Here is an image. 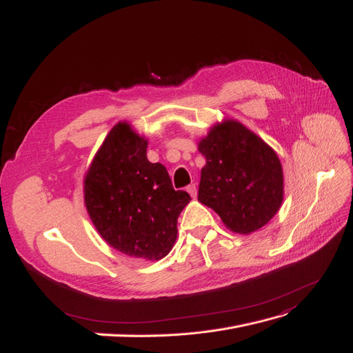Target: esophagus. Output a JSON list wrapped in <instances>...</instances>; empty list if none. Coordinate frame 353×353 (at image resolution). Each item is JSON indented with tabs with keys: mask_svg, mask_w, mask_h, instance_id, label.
Returning <instances> with one entry per match:
<instances>
[{
	"mask_svg": "<svg viewBox=\"0 0 353 353\" xmlns=\"http://www.w3.org/2000/svg\"><path fill=\"white\" fill-rule=\"evenodd\" d=\"M186 190L189 192V195H190L192 198H196V195H198V188H196V185H195V183L189 185V186L186 188Z\"/></svg>",
	"mask_w": 353,
	"mask_h": 353,
	"instance_id": "1",
	"label": "esophagus"
}]
</instances>
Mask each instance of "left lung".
Returning a JSON list of instances; mask_svg holds the SVG:
<instances>
[{
  "label": "left lung",
  "mask_w": 353,
  "mask_h": 353,
  "mask_svg": "<svg viewBox=\"0 0 353 353\" xmlns=\"http://www.w3.org/2000/svg\"><path fill=\"white\" fill-rule=\"evenodd\" d=\"M198 201L220 215L227 229L249 234L265 225L283 202V168L277 154L236 120L215 124L198 145Z\"/></svg>",
  "instance_id": "obj_1"
}]
</instances>
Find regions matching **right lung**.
<instances>
[{
	"mask_svg": "<svg viewBox=\"0 0 353 353\" xmlns=\"http://www.w3.org/2000/svg\"><path fill=\"white\" fill-rule=\"evenodd\" d=\"M148 142L126 121L102 142L85 176V205L101 237L121 254L164 258L190 196L174 190L167 168L146 158Z\"/></svg>",
	"mask_w": 353,
	"mask_h": 353,
	"instance_id": "add662e5",
	"label": "right lung"
}]
</instances>
